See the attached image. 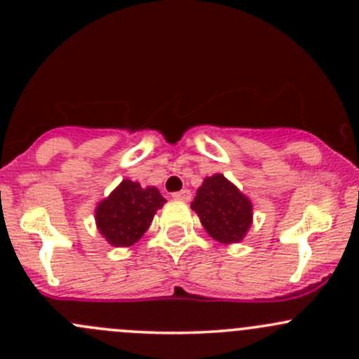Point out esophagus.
<instances>
[{"label":"esophagus","instance_id":"esophagus-1","mask_svg":"<svg viewBox=\"0 0 359 359\" xmlns=\"http://www.w3.org/2000/svg\"><path fill=\"white\" fill-rule=\"evenodd\" d=\"M172 198L180 201H189L191 200V191L189 189H182V191H177V193L172 194Z\"/></svg>","mask_w":359,"mask_h":359}]
</instances>
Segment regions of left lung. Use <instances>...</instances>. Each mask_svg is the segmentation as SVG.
Instances as JSON below:
<instances>
[{
    "label": "left lung",
    "mask_w": 359,
    "mask_h": 359,
    "mask_svg": "<svg viewBox=\"0 0 359 359\" xmlns=\"http://www.w3.org/2000/svg\"><path fill=\"white\" fill-rule=\"evenodd\" d=\"M191 208L198 213L206 233L219 243H238L252 226V203L220 173L203 180Z\"/></svg>",
    "instance_id": "obj_1"
}]
</instances>
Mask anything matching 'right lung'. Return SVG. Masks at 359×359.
<instances>
[{
    "label": "right lung",
    "mask_w": 359,
    "mask_h": 359,
    "mask_svg": "<svg viewBox=\"0 0 359 359\" xmlns=\"http://www.w3.org/2000/svg\"><path fill=\"white\" fill-rule=\"evenodd\" d=\"M165 203L156 187L123 180L97 205V227L112 247H132L149 229L154 213Z\"/></svg>",
    "instance_id": "add662e5"
}]
</instances>
